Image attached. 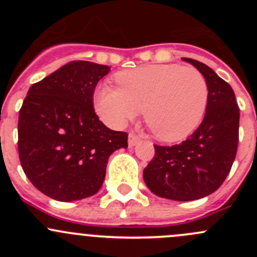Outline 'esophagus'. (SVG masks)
I'll list each match as a JSON object with an SVG mask.
<instances>
[{
  "label": "esophagus",
  "instance_id": "esophagus-1",
  "mask_svg": "<svg viewBox=\"0 0 257 257\" xmlns=\"http://www.w3.org/2000/svg\"><path fill=\"white\" fill-rule=\"evenodd\" d=\"M139 142H141V138H139L138 136H136V134H133V133H131L129 134V137H128V145L129 147H134V145L136 144H138Z\"/></svg>",
  "mask_w": 257,
  "mask_h": 257
}]
</instances>
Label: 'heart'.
<instances>
[{
	"mask_svg": "<svg viewBox=\"0 0 257 257\" xmlns=\"http://www.w3.org/2000/svg\"><path fill=\"white\" fill-rule=\"evenodd\" d=\"M118 88L100 85L94 94L98 114L120 128L144 108V119L164 142H181L196 131L206 112L209 87L205 77L191 66L147 64L119 72Z\"/></svg>",
	"mask_w": 257,
	"mask_h": 257,
	"instance_id": "b5f03b06",
	"label": "heart"
}]
</instances>
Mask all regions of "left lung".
I'll use <instances>...</instances> for the list:
<instances>
[{"label":"left lung","mask_w":257,"mask_h":257,"mask_svg":"<svg viewBox=\"0 0 257 257\" xmlns=\"http://www.w3.org/2000/svg\"><path fill=\"white\" fill-rule=\"evenodd\" d=\"M208 82L209 100L199 128L180 144L154 145L155 155L143 172L149 190L177 201L208 196L229 175L239 143L240 109L229 83L206 64L191 58Z\"/></svg>","instance_id":"obj_1"}]
</instances>
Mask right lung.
I'll use <instances>...</instances> for the list:
<instances>
[{
    "instance_id": "add662e5",
    "label": "right lung",
    "mask_w": 257,
    "mask_h": 257,
    "mask_svg": "<svg viewBox=\"0 0 257 257\" xmlns=\"http://www.w3.org/2000/svg\"><path fill=\"white\" fill-rule=\"evenodd\" d=\"M110 67L73 61L31 85L18 116V154L31 183L58 201L98 193L110 154L128 148V134L99 120L97 83Z\"/></svg>"
}]
</instances>
